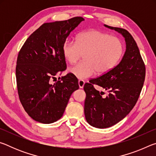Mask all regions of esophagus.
I'll list each match as a JSON object with an SVG mask.
<instances>
[{
  "label": "esophagus",
  "mask_w": 156,
  "mask_h": 156,
  "mask_svg": "<svg viewBox=\"0 0 156 156\" xmlns=\"http://www.w3.org/2000/svg\"><path fill=\"white\" fill-rule=\"evenodd\" d=\"M84 81L83 80H78V85H79V87L80 89L83 88L84 87Z\"/></svg>",
  "instance_id": "esophagus-1"
}]
</instances>
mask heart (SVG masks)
<instances>
[{"mask_svg": "<svg viewBox=\"0 0 156 156\" xmlns=\"http://www.w3.org/2000/svg\"><path fill=\"white\" fill-rule=\"evenodd\" d=\"M124 44L120 38L96 30L79 34L76 41H66L62 54L73 64L83 56L84 60L69 69V72L80 80L91 77L97 72L104 74L114 68L122 58Z\"/></svg>", "mask_w": 156, "mask_h": 156, "instance_id": "b5f03b06", "label": "heart"}]
</instances>
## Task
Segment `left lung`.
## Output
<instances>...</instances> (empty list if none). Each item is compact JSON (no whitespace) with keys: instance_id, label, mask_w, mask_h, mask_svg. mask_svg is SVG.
<instances>
[{"instance_id":"obj_1","label":"left lung","mask_w":156,"mask_h":156,"mask_svg":"<svg viewBox=\"0 0 156 156\" xmlns=\"http://www.w3.org/2000/svg\"><path fill=\"white\" fill-rule=\"evenodd\" d=\"M104 25L125 38L126 51L117 66L84 85L86 120L99 129L110 127L129 114L138 99L145 78V66L133 36L125 29ZM94 84L105 88L109 94L102 97L104 92L97 91Z\"/></svg>"}]
</instances>
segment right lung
<instances>
[{
    "label": "right lung",
    "mask_w": 156,
    "mask_h": 156,
    "mask_svg": "<svg viewBox=\"0 0 156 156\" xmlns=\"http://www.w3.org/2000/svg\"><path fill=\"white\" fill-rule=\"evenodd\" d=\"M84 20L75 17L42 25L27 39L18 54L16 76L21 104L33 120L50 124L62 117L71 95L79 88L72 73L51 84L64 71L62 45L70 33Z\"/></svg>",
    "instance_id": "add662e5"
}]
</instances>
